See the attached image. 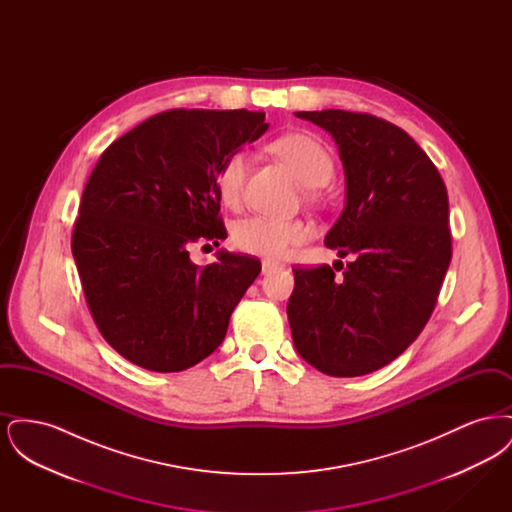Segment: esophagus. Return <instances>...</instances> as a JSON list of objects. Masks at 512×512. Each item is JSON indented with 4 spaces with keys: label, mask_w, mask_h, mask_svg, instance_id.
<instances>
[{
    "label": "esophagus",
    "mask_w": 512,
    "mask_h": 512,
    "mask_svg": "<svg viewBox=\"0 0 512 512\" xmlns=\"http://www.w3.org/2000/svg\"><path fill=\"white\" fill-rule=\"evenodd\" d=\"M276 268H280L278 263H274V261H268V259L263 261V274H270V272H272V270H276Z\"/></svg>",
    "instance_id": "obj_1"
}]
</instances>
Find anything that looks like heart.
Returning <instances> with one entry per match:
<instances>
[{
	"label": "heart",
	"mask_w": 512,
	"mask_h": 512,
	"mask_svg": "<svg viewBox=\"0 0 512 512\" xmlns=\"http://www.w3.org/2000/svg\"><path fill=\"white\" fill-rule=\"evenodd\" d=\"M272 149L292 167L297 178L309 186H324L334 172V161L328 149L317 138L301 132L280 136ZM249 157L245 151L232 153L220 167L217 176L220 199L226 205L240 203L244 194L245 174ZM313 228L303 220L276 219L267 215H253L240 220L234 226V244L249 253L280 259L286 257L295 245L303 244L311 238Z\"/></svg>",
	"instance_id": "1"
}]
</instances>
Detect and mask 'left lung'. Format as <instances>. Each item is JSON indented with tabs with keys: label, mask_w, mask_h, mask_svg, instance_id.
Wrapping results in <instances>:
<instances>
[{
	"label": "left lung",
	"mask_w": 512,
	"mask_h": 512,
	"mask_svg": "<svg viewBox=\"0 0 512 512\" xmlns=\"http://www.w3.org/2000/svg\"><path fill=\"white\" fill-rule=\"evenodd\" d=\"M295 117L338 146L345 207L324 245L355 261L341 276L328 265L293 268V345L328 376H363L397 359L436 307L451 263L447 190L430 157L391 122L341 109Z\"/></svg>",
	"instance_id": "8db88e82"
}]
</instances>
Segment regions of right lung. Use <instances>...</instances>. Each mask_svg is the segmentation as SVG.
<instances>
[{
	"label": "right lung",
	"instance_id": "add662e5",
	"mask_svg": "<svg viewBox=\"0 0 512 512\" xmlns=\"http://www.w3.org/2000/svg\"><path fill=\"white\" fill-rule=\"evenodd\" d=\"M261 111L172 109L103 151L74 224V263L101 336L134 365L180 372L219 347L261 261L190 245L226 238L222 163L267 132Z\"/></svg>",
	"mask_w": 512,
	"mask_h": 512
}]
</instances>
